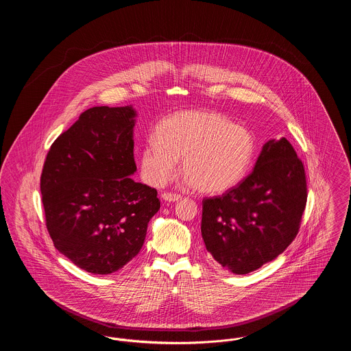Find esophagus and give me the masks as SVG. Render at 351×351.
Listing matches in <instances>:
<instances>
[{
  "label": "esophagus",
  "instance_id": "34e87169",
  "mask_svg": "<svg viewBox=\"0 0 351 351\" xmlns=\"http://www.w3.org/2000/svg\"><path fill=\"white\" fill-rule=\"evenodd\" d=\"M162 199L165 201H167V202H176V201H179L182 199V196H180V195H176V193H168V192H165V193L162 195Z\"/></svg>",
  "mask_w": 351,
  "mask_h": 351
}]
</instances>
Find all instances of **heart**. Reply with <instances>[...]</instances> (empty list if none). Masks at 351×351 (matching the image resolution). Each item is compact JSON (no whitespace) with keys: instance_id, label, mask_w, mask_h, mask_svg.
Segmentation results:
<instances>
[{"instance_id":"b5f03b06","label":"heart","mask_w":351,"mask_h":351,"mask_svg":"<svg viewBox=\"0 0 351 351\" xmlns=\"http://www.w3.org/2000/svg\"><path fill=\"white\" fill-rule=\"evenodd\" d=\"M255 154L249 129L206 110H183L155 128L139 156L142 176L152 186H163L176 173L179 159L183 183L204 193H223L247 175Z\"/></svg>"}]
</instances>
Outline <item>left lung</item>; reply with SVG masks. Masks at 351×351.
Masks as SVG:
<instances>
[{"label": "left lung", "mask_w": 351, "mask_h": 351, "mask_svg": "<svg viewBox=\"0 0 351 351\" xmlns=\"http://www.w3.org/2000/svg\"><path fill=\"white\" fill-rule=\"evenodd\" d=\"M305 204L300 159L285 138L269 139L243 182L219 197L202 201L205 247L222 267L246 275L291 245Z\"/></svg>", "instance_id": "8db88e82"}]
</instances>
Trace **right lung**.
<instances>
[{"label":"right lung","instance_id":"add662e5","mask_svg":"<svg viewBox=\"0 0 351 351\" xmlns=\"http://www.w3.org/2000/svg\"><path fill=\"white\" fill-rule=\"evenodd\" d=\"M136 117L133 105L90 108L45 162L40 192L53 246L93 275L128 265L160 208L156 189L132 178Z\"/></svg>","mask_w":351,"mask_h":351}]
</instances>
